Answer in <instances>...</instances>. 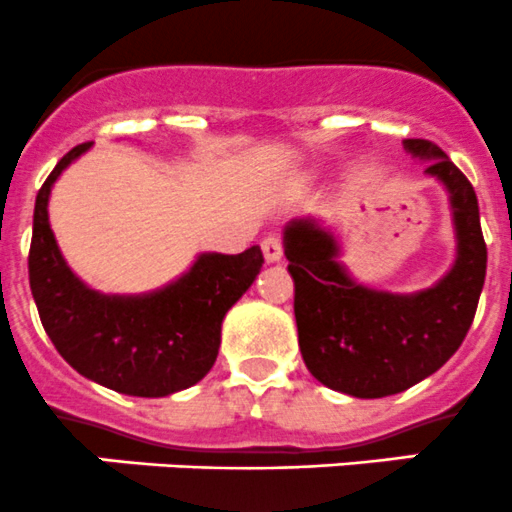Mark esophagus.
Instances as JSON below:
<instances>
[{
    "mask_svg": "<svg viewBox=\"0 0 512 512\" xmlns=\"http://www.w3.org/2000/svg\"><path fill=\"white\" fill-rule=\"evenodd\" d=\"M261 249H263V258H266L268 263H276V261H281V256H283V244H281V239H278V236H266V239L261 241Z\"/></svg>",
    "mask_w": 512,
    "mask_h": 512,
    "instance_id": "34e87169",
    "label": "esophagus"
}]
</instances>
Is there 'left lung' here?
<instances>
[{"label": "left lung", "mask_w": 512, "mask_h": 512, "mask_svg": "<svg viewBox=\"0 0 512 512\" xmlns=\"http://www.w3.org/2000/svg\"><path fill=\"white\" fill-rule=\"evenodd\" d=\"M403 149L428 161L426 174L445 186L455 226V263L435 286L391 293L353 281L341 244L316 219L283 229L293 278L298 346L316 381L353 398H383L416 386L460 348L485 283L478 199L463 171L440 146L406 139Z\"/></svg>", "instance_id": "obj_1"}]
</instances>
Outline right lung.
Listing matches in <instances>:
<instances>
[{"instance_id": "obj_1", "label": "right lung", "mask_w": 512, "mask_h": 512, "mask_svg": "<svg viewBox=\"0 0 512 512\" xmlns=\"http://www.w3.org/2000/svg\"><path fill=\"white\" fill-rule=\"evenodd\" d=\"M91 144H79L54 166L34 204L29 286L39 318L64 361L116 393L164 398L199 383L214 366L221 323L263 266L244 254H201L169 286L139 296H106L89 288L64 261L49 226L54 181Z\"/></svg>"}]
</instances>
